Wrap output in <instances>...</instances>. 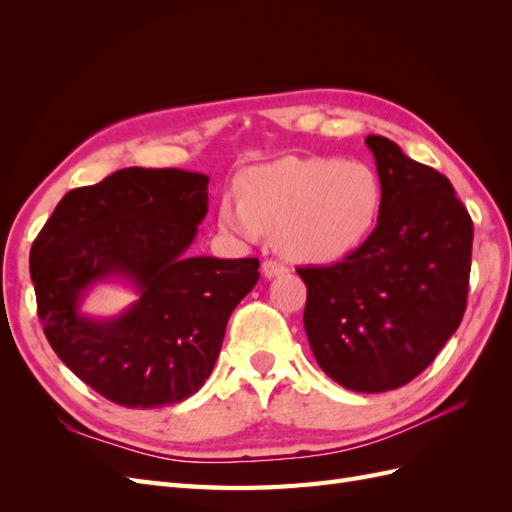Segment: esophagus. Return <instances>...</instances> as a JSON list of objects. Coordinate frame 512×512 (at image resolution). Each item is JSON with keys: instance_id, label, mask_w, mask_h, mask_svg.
Here are the masks:
<instances>
[{"instance_id": "34e87169", "label": "esophagus", "mask_w": 512, "mask_h": 512, "mask_svg": "<svg viewBox=\"0 0 512 512\" xmlns=\"http://www.w3.org/2000/svg\"><path fill=\"white\" fill-rule=\"evenodd\" d=\"M284 273H288V267L282 265V262H277V260L262 262V275H265L267 280H273V277H280Z\"/></svg>"}]
</instances>
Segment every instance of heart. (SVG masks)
Here are the masks:
<instances>
[{
  "label": "heart",
  "instance_id": "obj_1",
  "mask_svg": "<svg viewBox=\"0 0 512 512\" xmlns=\"http://www.w3.org/2000/svg\"><path fill=\"white\" fill-rule=\"evenodd\" d=\"M237 188L239 198H222L220 228L243 241L275 230L280 252L307 265L361 250L384 207L380 175L359 160L288 156L243 170Z\"/></svg>",
  "mask_w": 512,
  "mask_h": 512
}]
</instances>
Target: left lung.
<instances>
[{"label":"left lung","mask_w":512,"mask_h":512,"mask_svg":"<svg viewBox=\"0 0 512 512\" xmlns=\"http://www.w3.org/2000/svg\"><path fill=\"white\" fill-rule=\"evenodd\" d=\"M384 185L380 222L361 250L301 267L303 324L318 365L344 389L384 393L414 380L466 312L474 228L438 170L369 134Z\"/></svg>","instance_id":"8db88e82"}]
</instances>
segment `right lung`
<instances>
[{"instance_id": "obj_1", "label": "right lung", "mask_w": 512, "mask_h": 512, "mask_svg": "<svg viewBox=\"0 0 512 512\" xmlns=\"http://www.w3.org/2000/svg\"><path fill=\"white\" fill-rule=\"evenodd\" d=\"M209 177L123 168L59 200L29 254L44 335L76 376L126 408L192 397L211 376L226 324L258 282V258L192 256ZM121 281L137 301L100 319L88 290Z\"/></svg>"}]
</instances>
